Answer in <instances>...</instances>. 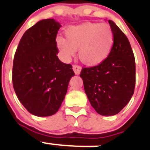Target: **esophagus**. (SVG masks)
Listing matches in <instances>:
<instances>
[{
	"instance_id": "1",
	"label": "esophagus",
	"mask_w": 150,
	"mask_h": 150,
	"mask_svg": "<svg viewBox=\"0 0 150 150\" xmlns=\"http://www.w3.org/2000/svg\"><path fill=\"white\" fill-rule=\"evenodd\" d=\"M73 70H74L76 75H79L80 74V71H81V67L80 66H77V65H74L73 66Z\"/></svg>"
}]
</instances>
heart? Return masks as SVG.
<instances>
[{"mask_svg": "<svg viewBox=\"0 0 150 150\" xmlns=\"http://www.w3.org/2000/svg\"><path fill=\"white\" fill-rule=\"evenodd\" d=\"M66 38H56V45L64 61H70L79 50L80 60L87 66H96L108 57L114 37L107 23H83L70 26L65 30Z\"/></svg>", "mask_w": 150, "mask_h": 150, "instance_id": "b5f03b06", "label": "heart"}]
</instances>
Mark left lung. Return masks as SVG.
I'll return each instance as SVG.
<instances>
[{
  "label": "left lung",
  "mask_w": 150,
  "mask_h": 150,
  "mask_svg": "<svg viewBox=\"0 0 150 150\" xmlns=\"http://www.w3.org/2000/svg\"><path fill=\"white\" fill-rule=\"evenodd\" d=\"M114 37L110 54L101 64L80 73L91 106L102 116H113L129 102L134 93L136 64L128 38L109 20Z\"/></svg>",
  "instance_id": "8db88e82"
}]
</instances>
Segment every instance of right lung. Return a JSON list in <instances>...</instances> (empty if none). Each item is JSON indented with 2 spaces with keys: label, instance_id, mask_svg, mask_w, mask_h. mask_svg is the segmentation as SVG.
Listing matches in <instances>:
<instances>
[{
  "label": "right lung",
  "instance_id": "obj_1",
  "mask_svg": "<svg viewBox=\"0 0 150 150\" xmlns=\"http://www.w3.org/2000/svg\"><path fill=\"white\" fill-rule=\"evenodd\" d=\"M60 23L53 18L35 23L23 33L13 63V86L17 98L31 114L49 117L61 106L70 79V64L57 56Z\"/></svg>",
  "mask_w": 150,
  "mask_h": 150
}]
</instances>
